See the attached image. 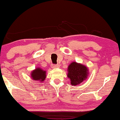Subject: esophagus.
I'll return each mask as SVG.
<instances>
[{
  "instance_id": "1",
  "label": "esophagus",
  "mask_w": 120,
  "mask_h": 120,
  "mask_svg": "<svg viewBox=\"0 0 120 120\" xmlns=\"http://www.w3.org/2000/svg\"><path fill=\"white\" fill-rule=\"evenodd\" d=\"M60 67V65L59 64H53L52 66V68H59Z\"/></svg>"
}]
</instances>
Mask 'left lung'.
Listing matches in <instances>:
<instances>
[{
	"instance_id": "left-lung-1",
	"label": "left lung",
	"mask_w": 120,
	"mask_h": 120,
	"mask_svg": "<svg viewBox=\"0 0 120 120\" xmlns=\"http://www.w3.org/2000/svg\"><path fill=\"white\" fill-rule=\"evenodd\" d=\"M68 77L70 78L71 84L76 86L80 84L87 78L88 69L85 66L76 62H72L68 67Z\"/></svg>"
}]
</instances>
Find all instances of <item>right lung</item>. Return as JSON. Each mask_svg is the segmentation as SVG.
Listing matches in <instances>:
<instances>
[{"instance_id": "right-lung-1", "label": "right lung", "mask_w": 120, "mask_h": 120, "mask_svg": "<svg viewBox=\"0 0 120 120\" xmlns=\"http://www.w3.org/2000/svg\"><path fill=\"white\" fill-rule=\"evenodd\" d=\"M45 73H46V72L44 71L40 68H36L35 70H34L33 71H32L31 76H32V79H33V80L42 82V81L45 80V78L46 77Z\"/></svg>"}]
</instances>
